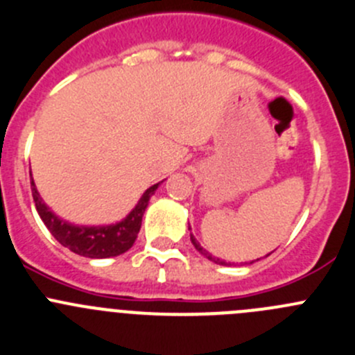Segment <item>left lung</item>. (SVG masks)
<instances>
[{
    "label": "left lung",
    "instance_id": "8db88e82",
    "mask_svg": "<svg viewBox=\"0 0 355 355\" xmlns=\"http://www.w3.org/2000/svg\"><path fill=\"white\" fill-rule=\"evenodd\" d=\"M190 239H191V244H193V245H195V249H197V251H198V252H200V254H204V256H205V258H207V259H211V261H214V263H218V265H226V261H223V259L216 258V256H212V254H211V252H209V251H205V249H204V248H202V245H200V244H198V242H197V241H195V237H193V235H190Z\"/></svg>",
    "mask_w": 355,
    "mask_h": 355
}]
</instances>
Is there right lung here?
<instances>
[{"mask_svg":"<svg viewBox=\"0 0 355 355\" xmlns=\"http://www.w3.org/2000/svg\"><path fill=\"white\" fill-rule=\"evenodd\" d=\"M158 184L160 183L153 184V187L144 191L141 200L137 202L136 207L132 209V212L123 221L107 226L71 225V223L60 219L59 216H55L46 207L33 181L31 190L40 218L43 219L50 234L55 237L59 244L71 249L76 254L87 256V258H110V256L123 254L125 251H129L132 248L141 230V221H143V214L148 207V202H150L151 195L157 191Z\"/></svg>","mask_w":355,"mask_h":355,"instance_id":"1","label":"right lung"}]
</instances>
